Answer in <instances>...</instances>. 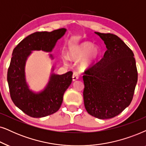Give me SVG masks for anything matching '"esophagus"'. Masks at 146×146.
<instances>
[{"label": "esophagus", "mask_w": 146, "mask_h": 146, "mask_svg": "<svg viewBox=\"0 0 146 146\" xmlns=\"http://www.w3.org/2000/svg\"><path fill=\"white\" fill-rule=\"evenodd\" d=\"M79 79V74L77 72H74L73 74V81H76Z\"/></svg>", "instance_id": "34e87169"}]
</instances>
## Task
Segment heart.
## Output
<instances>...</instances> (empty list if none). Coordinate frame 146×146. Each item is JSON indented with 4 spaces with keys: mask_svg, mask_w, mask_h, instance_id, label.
<instances>
[{
    "mask_svg": "<svg viewBox=\"0 0 146 146\" xmlns=\"http://www.w3.org/2000/svg\"><path fill=\"white\" fill-rule=\"evenodd\" d=\"M100 50L97 46H93L90 42H83L81 43L73 46L68 50V57L71 59L79 60L81 58V66L87 67L92 65L98 59Z\"/></svg>",
    "mask_w": 146,
    "mask_h": 146,
    "instance_id": "heart-1",
    "label": "heart"
}]
</instances>
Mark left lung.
Returning <instances> with one entry per match:
<instances>
[{"label": "left lung", "instance_id": "obj_1", "mask_svg": "<svg viewBox=\"0 0 146 146\" xmlns=\"http://www.w3.org/2000/svg\"><path fill=\"white\" fill-rule=\"evenodd\" d=\"M107 50L100 61L84 71L83 100L89 114L98 119H110L123 111L133 99L137 70L133 51L119 37L96 32Z\"/></svg>", "mask_w": 146, "mask_h": 146}]
</instances>
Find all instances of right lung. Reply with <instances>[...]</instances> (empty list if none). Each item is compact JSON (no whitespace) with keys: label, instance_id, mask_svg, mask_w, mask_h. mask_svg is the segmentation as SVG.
Masks as SVG:
<instances>
[{"label":"right lung","instance_id":"obj_1","mask_svg":"<svg viewBox=\"0 0 146 146\" xmlns=\"http://www.w3.org/2000/svg\"><path fill=\"white\" fill-rule=\"evenodd\" d=\"M65 31V29H59L52 32H35L21 40L13 51L7 72L10 96L17 108L32 117H45L59 110L64 93L72 82L73 72L52 75L44 91L35 94L29 90L25 81V61L31 50L51 51Z\"/></svg>","mask_w":146,"mask_h":146}]
</instances>
